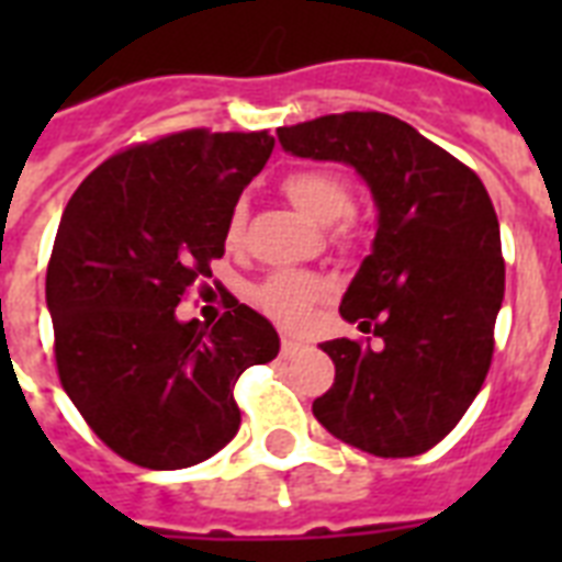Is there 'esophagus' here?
<instances>
[{"instance_id":"obj_1","label":"esophagus","mask_w":562,"mask_h":562,"mask_svg":"<svg viewBox=\"0 0 562 562\" xmlns=\"http://www.w3.org/2000/svg\"><path fill=\"white\" fill-rule=\"evenodd\" d=\"M303 347H306V344L297 341V338H291V335H285V338H282V356H285V359H291V356H297V352L303 350Z\"/></svg>"}]
</instances>
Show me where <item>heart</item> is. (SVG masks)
<instances>
[{
    "label": "heart",
    "mask_w": 562,
    "mask_h": 562,
    "mask_svg": "<svg viewBox=\"0 0 562 562\" xmlns=\"http://www.w3.org/2000/svg\"><path fill=\"white\" fill-rule=\"evenodd\" d=\"M282 192L294 206H297L306 218L315 224H333V221L344 218L350 212L352 194L347 180L341 175L326 169H303L294 171L289 178L282 180ZM241 227H245V210L236 206L229 212L227 221V241L236 245L241 238ZM326 294V282L315 273H297V271H282L273 273L262 282V289L256 291L259 306L271 317L282 321V324H297L308 312V306L317 297Z\"/></svg>",
    "instance_id": "obj_1"
}]
</instances>
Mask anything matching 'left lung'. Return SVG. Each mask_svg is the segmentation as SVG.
I'll return each mask as SVG.
<instances>
[{"mask_svg": "<svg viewBox=\"0 0 562 562\" xmlns=\"http://www.w3.org/2000/svg\"><path fill=\"white\" fill-rule=\"evenodd\" d=\"M294 157L352 166L375 203L370 256L341 317L382 347L335 338V384L317 423L379 458L440 443L479 396L505 297L498 218L479 175L387 113H335L280 127Z\"/></svg>", "mask_w": 562, "mask_h": 562, "instance_id": "1", "label": "left lung"}]
</instances>
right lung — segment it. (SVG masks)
<instances>
[{
	"label": "right lung",
	"instance_id": "right-lung-1",
	"mask_svg": "<svg viewBox=\"0 0 562 562\" xmlns=\"http://www.w3.org/2000/svg\"><path fill=\"white\" fill-rule=\"evenodd\" d=\"M273 136L183 131L110 157L66 203L46 271L60 384L125 461L183 470L236 437L233 384L277 359L268 317L229 297L218 324L178 321L212 277L229 212L265 169Z\"/></svg>",
	"mask_w": 562,
	"mask_h": 562
}]
</instances>
